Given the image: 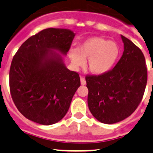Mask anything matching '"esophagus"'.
Listing matches in <instances>:
<instances>
[{"label":"esophagus","instance_id":"obj_1","mask_svg":"<svg viewBox=\"0 0 153 153\" xmlns=\"http://www.w3.org/2000/svg\"><path fill=\"white\" fill-rule=\"evenodd\" d=\"M80 82H81V84L82 85L86 84V79H85V77H83V76H81Z\"/></svg>","mask_w":153,"mask_h":153}]
</instances>
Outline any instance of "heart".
<instances>
[{"instance_id":"heart-1","label":"heart","mask_w":153,"mask_h":153,"mask_svg":"<svg viewBox=\"0 0 153 153\" xmlns=\"http://www.w3.org/2000/svg\"><path fill=\"white\" fill-rule=\"evenodd\" d=\"M119 54L120 47L117 43L102 37H93L83 42L77 50H70L69 56L74 67H82L85 59H88V70L99 75L111 70Z\"/></svg>"}]
</instances>
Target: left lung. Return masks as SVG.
<instances>
[{
	"mask_svg": "<svg viewBox=\"0 0 153 153\" xmlns=\"http://www.w3.org/2000/svg\"><path fill=\"white\" fill-rule=\"evenodd\" d=\"M124 51L112 70L100 75H86L88 106L100 122L113 124L125 120L143 100L147 83V67L141 50L121 36Z\"/></svg>",
	"mask_w": 153,
	"mask_h": 153,
	"instance_id": "left-lung-1",
	"label": "left lung"
}]
</instances>
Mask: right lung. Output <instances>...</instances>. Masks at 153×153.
Listing matches in <instances>:
<instances>
[{"label":"right lung","instance_id":"1","mask_svg":"<svg viewBox=\"0 0 153 153\" xmlns=\"http://www.w3.org/2000/svg\"><path fill=\"white\" fill-rule=\"evenodd\" d=\"M74 36L70 30L47 28L29 37L13 56L9 73L10 95L28 120L52 125L68 111L80 78L65 67L54 51L66 54Z\"/></svg>","mask_w":153,"mask_h":153}]
</instances>
